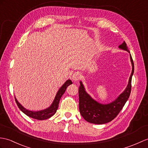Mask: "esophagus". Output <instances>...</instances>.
I'll list each match as a JSON object with an SVG mask.
<instances>
[{
    "label": "esophagus",
    "mask_w": 148,
    "mask_h": 148,
    "mask_svg": "<svg viewBox=\"0 0 148 148\" xmlns=\"http://www.w3.org/2000/svg\"><path fill=\"white\" fill-rule=\"evenodd\" d=\"M81 75L80 73H79V72H76V73H74L73 74V77H72V78H73V80L74 81H78L80 79Z\"/></svg>",
    "instance_id": "34e87169"
}]
</instances>
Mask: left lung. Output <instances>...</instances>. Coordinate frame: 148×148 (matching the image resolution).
Instances as JSON below:
<instances>
[{
	"label": "left lung",
	"mask_w": 148,
	"mask_h": 148,
	"mask_svg": "<svg viewBox=\"0 0 148 148\" xmlns=\"http://www.w3.org/2000/svg\"><path fill=\"white\" fill-rule=\"evenodd\" d=\"M121 49L130 51L125 42L119 46ZM132 65V71L129 78V84L125 90L114 101L107 105H102L92 99L85 91L83 85L80 82L79 88V111L82 117L88 122L96 124H103L112 121L118 115L119 112L125 105L131 92L132 77L134 71V62L131 55L130 56Z\"/></svg>",
	"instance_id": "obj_1"
}]
</instances>
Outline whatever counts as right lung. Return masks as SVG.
<instances>
[{"instance_id": "1", "label": "right lung", "mask_w": 148, "mask_h": 148, "mask_svg": "<svg viewBox=\"0 0 148 148\" xmlns=\"http://www.w3.org/2000/svg\"><path fill=\"white\" fill-rule=\"evenodd\" d=\"M73 84V82H72L70 79L67 80L65 83L62 85L60 90L58 91L56 95V97L54 99V101L52 103V104L51 105L49 108H48L45 110H43L42 111H38V112H33V111H29L25 109L23 106L21 105L17 101L16 98H15V101L17 103V105L19 107V108L24 113H25L26 115H27L29 117H32L33 119H35L36 120H45L47 119L50 118L51 116H53L55 113H56L58 107V103H59L60 98L62 96L64 95L66 90V88L68 87V86L70 84Z\"/></svg>"}]
</instances>
